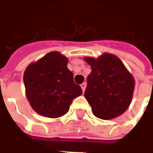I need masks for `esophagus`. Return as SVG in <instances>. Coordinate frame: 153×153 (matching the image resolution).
<instances>
[{"label":"esophagus","instance_id":"esophagus-1","mask_svg":"<svg viewBox=\"0 0 153 153\" xmlns=\"http://www.w3.org/2000/svg\"><path fill=\"white\" fill-rule=\"evenodd\" d=\"M86 83H83L80 86H81V88H82V90H83V92H84L85 91V88H86Z\"/></svg>","mask_w":153,"mask_h":153}]
</instances>
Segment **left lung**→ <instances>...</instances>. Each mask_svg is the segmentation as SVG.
Wrapping results in <instances>:
<instances>
[{
  "mask_svg": "<svg viewBox=\"0 0 153 153\" xmlns=\"http://www.w3.org/2000/svg\"><path fill=\"white\" fill-rule=\"evenodd\" d=\"M84 60L92 68L84 97L94 115L111 120L122 115L131 103L134 76L113 54L104 53L97 59L87 56Z\"/></svg>",
  "mask_w": 153,
  "mask_h": 153,
  "instance_id": "8db88e82",
  "label": "left lung"
}]
</instances>
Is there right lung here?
<instances>
[{"instance_id": "add662e5", "label": "right lung", "mask_w": 153, "mask_h": 153, "mask_svg": "<svg viewBox=\"0 0 153 153\" xmlns=\"http://www.w3.org/2000/svg\"><path fill=\"white\" fill-rule=\"evenodd\" d=\"M68 58L51 51L29 64L24 74L25 93L30 106L44 117L58 118L65 115L72 101L83 91L74 82L67 68Z\"/></svg>"}]
</instances>
